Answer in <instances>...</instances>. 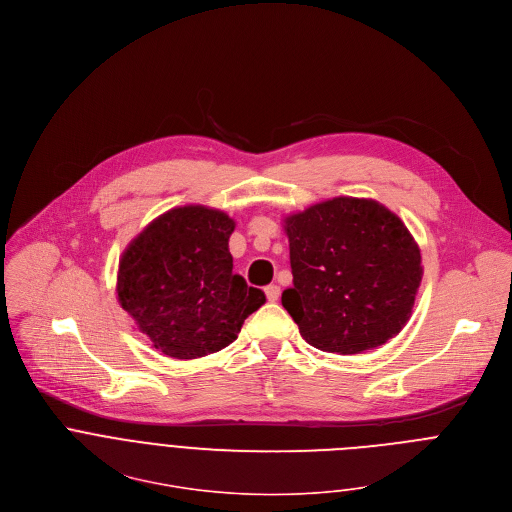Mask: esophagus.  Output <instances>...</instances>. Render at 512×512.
Instances as JSON below:
<instances>
[{
	"label": "esophagus",
	"mask_w": 512,
	"mask_h": 512,
	"mask_svg": "<svg viewBox=\"0 0 512 512\" xmlns=\"http://www.w3.org/2000/svg\"><path fill=\"white\" fill-rule=\"evenodd\" d=\"M279 293H281L279 285H267V287H265V295H267L269 301H277V299H279Z\"/></svg>",
	"instance_id": "1"
}]
</instances>
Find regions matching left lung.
<instances>
[{
	"label": "left lung",
	"mask_w": 512,
	"mask_h": 512,
	"mask_svg": "<svg viewBox=\"0 0 512 512\" xmlns=\"http://www.w3.org/2000/svg\"><path fill=\"white\" fill-rule=\"evenodd\" d=\"M283 223L293 287L281 303L309 346L352 356L402 331L424 269L396 213L374 199L333 197Z\"/></svg>",
	"instance_id": "obj_1"
}]
</instances>
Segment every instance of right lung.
Masks as SVG:
<instances>
[{"mask_svg": "<svg viewBox=\"0 0 512 512\" xmlns=\"http://www.w3.org/2000/svg\"><path fill=\"white\" fill-rule=\"evenodd\" d=\"M233 231L227 213L185 205L156 217L124 249L118 303L154 350L177 360L215 354L265 303L261 289L233 273Z\"/></svg>", "mask_w": 512, "mask_h": 512, "instance_id": "right-lung-1", "label": "right lung"}]
</instances>
